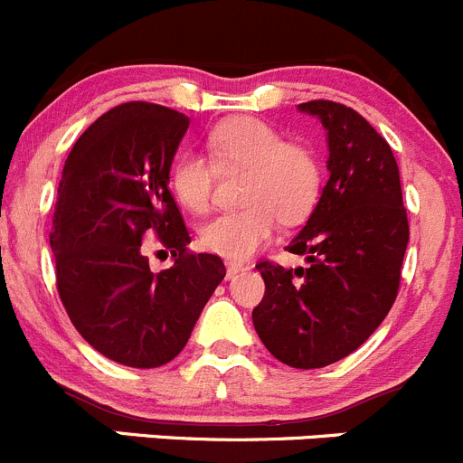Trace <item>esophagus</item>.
<instances>
[{"label": "esophagus", "instance_id": "obj_1", "mask_svg": "<svg viewBox=\"0 0 463 463\" xmlns=\"http://www.w3.org/2000/svg\"><path fill=\"white\" fill-rule=\"evenodd\" d=\"M250 266L249 264H241V261H226V275L228 278H235L237 273H241V270H249Z\"/></svg>", "mask_w": 463, "mask_h": 463}]
</instances>
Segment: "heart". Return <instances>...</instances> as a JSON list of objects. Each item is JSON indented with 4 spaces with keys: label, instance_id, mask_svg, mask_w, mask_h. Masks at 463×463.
Returning a JSON list of instances; mask_svg holds the SVG:
<instances>
[{
    "label": "heart",
    "instance_id": "obj_1",
    "mask_svg": "<svg viewBox=\"0 0 463 463\" xmlns=\"http://www.w3.org/2000/svg\"><path fill=\"white\" fill-rule=\"evenodd\" d=\"M208 156L185 149L170 167L176 202L194 214L213 208L217 170L244 167L241 208L223 213L202 228V244L228 260H246L273 237L278 222L302 223L322 194L320 156L302 143L284 141L273 125L237 116L214 125L205 137Z\"/></svg>",
    "mask_w": 463,
    "mask_h": 463
}]
</instances>
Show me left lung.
Here are the masks:
<instances>
[{"label":"left lung","mask_w":463,"mask_h":463,"mask_svg":"<svg viewBox=\"0 0 463 463\" xmlns=\"http://www.w3.org/2000/svg\"><path fill=\"white\" fill-rule=\"evenodd\" d=\"M329 141V181L309 222L287 246L307 269L255 264L266 291L253 309L261 343L284 365L318 370L356 352L399 296L410 226L399 165L385 138L352 107L300 105Z\"/></svg>","instance_id":"8db88e82"}]
</instances>
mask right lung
Here are the masks:
<instances>
[{
  "instance_id": "obj_1",
  "label": "right lung",
  "mask_w": 463,
  "mask_h": 463,
  "mask_svg": "<svg viewBox=\"0 0 463 463\" xmlns=\"http://www.w3.org/2000/svg\"><path fill=\"white\" fill-rule=\"evenodd\" d=\"M190 118L132 100L102 114L64 161L51 249L73 326L96 352L128 367L170 363L188 343L226 275L219 255L193 253L170 188V165ZM154 232L175 264L148 270Z\"/></svg>"
}]
</instances>
